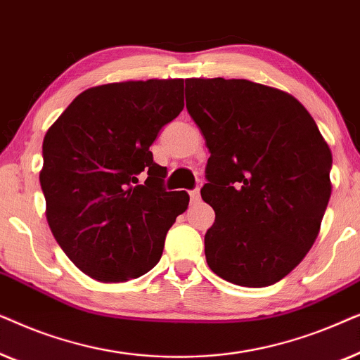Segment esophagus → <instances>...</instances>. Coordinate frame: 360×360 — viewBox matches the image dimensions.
I'll use <instances>...</instances> for the list:
<instances>
[{"label":"esophagus","instance_id":"esophagus-1","mask_svg":"<svg viewBox=\"0 0 360 360\" xmlns=\"http://www.w3.org/2000/svg\"><path fill=\"white\" fill-rule=\"evenodd\" d=\"M190 198H191V203H198L200 201V188H195L190 191Z\"/></svg>","mask_w":360,"mask_h":360}]
</instances>
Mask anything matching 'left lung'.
I'll return each instance as SVG.
<instances>
[{"instance_id":"1","label":"left lung","mask_w":360,"mask_h":360,"mask_svg":"<svg viewBox=\"0 0 360 360\" xmlns=\"http://www.w3.org/2000/svg\"><path fill=\"white\" fill-rule=\"evenodd\" d=\"M186 110L211 155L201 198L216 218L205 255L218 277L269 287L302 262L331 196V150L297 98L260 83L188 78Z\"/></svg>"}]
</instances>
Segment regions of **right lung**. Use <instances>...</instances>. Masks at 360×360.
I'll use <instances>...</instances> for the list:
<instances>
[{
	"label": "right lung",
	"instance_id": "right-lung-1",
	"mask_svg": "<svg viewBox=\"0 0 360 360\" xmlns=\"http://www.w3.org/2000/svg\"><path fill=\"white\" fill-rule=\"evenodd\" d=\"M181 110V78L108 83L80 93L49 127L39 175L47 223L88 277L127 282L160 260L190 196L162 188L165 169L149 147Z\"/></svg>",
	"mask_w": 360,
	"mask_h": 360
}]
</instances>
